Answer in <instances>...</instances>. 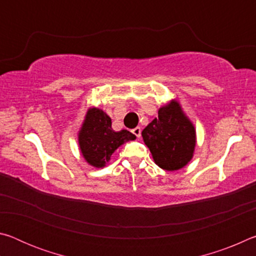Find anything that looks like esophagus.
Masks as SVG:
<instances>
[{"mask_svg": "<svg viewBox=\"0 0 256 256\" xmlns=\"http://www.w3.org/2000/svg\"><path fill=\"white\" fill-rule=\"evenodd\" d=\"M131 132H132L136 138H140V136H141V128H140V126L134 128L133 130H131Z\"/></svg>", "mask_w": 256, "mask_h": 256, "instance_id": "1", "label": "esophagus"}]
</instances>
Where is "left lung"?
I'll return each instance as SVG.
<instances>
[{
  "label": "left lung",
  "mask_w": 256,
  "mask_h": 256,
  "mask_svg": "<svg viewBox=\"0 0 256 256\" xmlns=\"http://www.w3.org/2000/svg\"><path fill=\"white\" fill-rule=\"evenodd\" d=\"M142 136L154 162L164 170H178L193 157L196 128L176 100L160 108L158 118L142 131Z\"/></svg>",
  "instance_id": "obj_1"
}]
</instances>
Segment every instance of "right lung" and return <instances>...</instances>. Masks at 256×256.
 Wrapping results in <instances>:
<instances>
[{"mask_svg":"<svg viewBox=\"0 0 256 256\" xmlns=\"http://www.w3.org/2000/svg\"><path fill=\"white\" fill-rule=\"evenodd\" d=\"M130 140H136V136L128 130L115 132L110 116L98 108L88 110L79 132L82 156L86 162L97 168L105 166L112 152Z\"/></svg>","mask_w":256,"mask_h":256,"instance_id":"1","label":"right lung"}]
</instances>
